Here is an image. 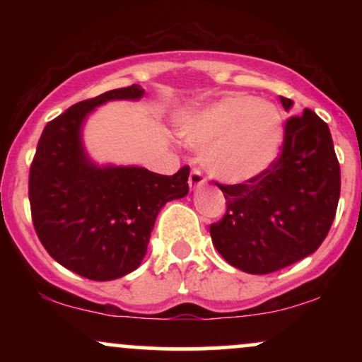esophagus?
<instances>
[{"mask_svg": "<svg viewBox=\"0 0 362 362\" xmlns=\"http://www.w3.org/2000/svg\"><path fill=\"white\" fill-rule=\"evenodd\" d=\"M206 184V180H204V177H202V173L199 172V170H192V172H190V177H189V187H190V190H199L201 189L202 185Z\"/></svg>", "mask_w": 362, "mask_h": 362, "instance_id": "esophagus-1", "label": "esophagus"}]
</instances>
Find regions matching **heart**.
<instances>
[{"label":"heart","instance_id":"b5f03b06","mask_svg":"<svg viewBox=\"0 0 362 362\" xmlns=\"http://www.w3.org/2000/svg\"><path fill=\"white\" fill-rule=\"evenodd\" d=\"M180 134L190 148L201 151L202 165L214 178L245 184L276 163L284 127L272 102L238 93L190 114Z\"/></svg>","mask_w":362,"mask_h":362}]
</instances>
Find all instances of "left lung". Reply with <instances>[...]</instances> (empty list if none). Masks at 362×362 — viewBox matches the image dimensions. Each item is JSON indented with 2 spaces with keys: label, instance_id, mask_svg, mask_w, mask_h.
Wrapping results in <instances>:
<instances>
[{
  "label": "left lung",
  "instance_id": "1",
  "mask_svg": "<svg viewBox=\"0 0 362 362\" xmlns=\"http://www.w3.org/2000/svg\"><path fill=\"white\" fill-rule=\"evenodd\" d=\"M286 112L294 102L281 97ZM226 214L211 224L216 250L247 274H271L317 252L334 223L340 167L330 129L305 109L288 120L282 153L264 175L219 185Z\"/></svg>",
  "mask_w": 362,
  "mask_h": 362
}]
</instances>
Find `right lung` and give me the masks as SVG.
<instances>
[{
    "label": "right lung",
    "instance_id": "obj_1",
    "mask_svg": "<svg viewBox=\"0 0 362 362\" xmlns=\"http://www.w3.org/2000/svg\"><path fill=\"white\" fill-rule=\"evenodd\" d=\"M139 85L69 107L44 127L28 178L37 236L62 267L114 281L139 267L161 207L189 194V167L160 175L138 165L97 163L83 141L86 119L115 100H141Z\"/></svg>",
    "mask_w": 362,
    "mask_h": 362
}]
</instances>
